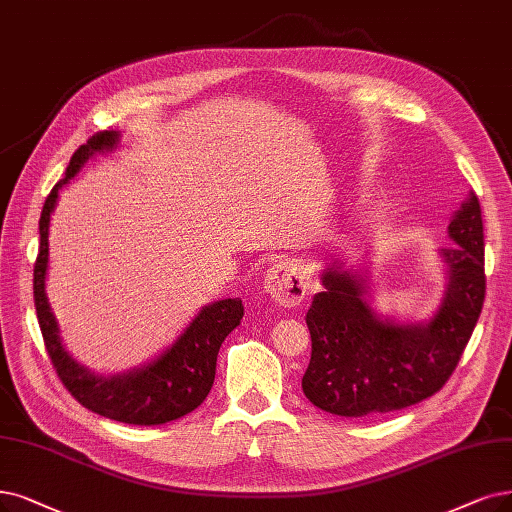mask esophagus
Returning a JSON list of instances; mask_svg holds the SVG:
<instances>
[{"label": "esophagus", "instance_id": "esophagus-1", "mask_svg": "<svg viewBox=\"0 0 512 512\" xmlns=\"http://www.w3.org/2000/svg\"><path fill=\"white\" fill-rule=\"evenodd\" d=\"M264 290L269 292V296L279 306L294 309V306H298L304 300L306 290H309V281H306L304 275V264L298 260L273 264L267 271V277H264Z\"/></svg>", "mask_w": 512, "mask_h": 512}]
</instances>
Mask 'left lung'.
Here are the masks:
<instances>
[{
	"label": "left lung",
	"instance_id": "obj_1",
	"mask_svg": "<svg viewBox=\"0 0 512 512\" xmlns=\"http://www.w3.org/2000/svg\"><path fill=\"white\" fill-rule=\"evenodd\" d=\"M441 250L449 285L437 315L422 325L380 321L365 302V279L342 269L321 275L306 325L311 361L302 391L319 410L344 418L397 412L441 391L473 336L485 300V243L475 193L447 227Z\"/></svg>",
	"mask_w": 512,
	"mask_h": 512
}]
</instances>
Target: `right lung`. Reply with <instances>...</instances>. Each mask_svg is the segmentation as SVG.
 Here are the masks:
<instances>
[{
  "label": "right lung",
  "instance_id": "1",
  "mask_svg": "<svg viewBox=\"0 0 512 512\" xmlns=\"http://www.w3.org/2000/svg\"><path fill=\"white\" fill-rule=\"evenodd\" d=\"M117 138V132H96L88 140V145H81L73 153L65 180L56 182L46 197L42 218H39V252L33 267V298L46 351L67 391L98 416L134 426H157L191 414L208 397L216 376L220 344L239 325L243 304L241 298H227L208 304L166 353L142 370H134L124 376L105 378L90 374L63 349L58 325L46 298L50 214L56 206L58 189L79 172L90 155L113 149Z\"/></svg>",
  "mask_w": 512,
  "mask_h": 512
}]
</instances>
